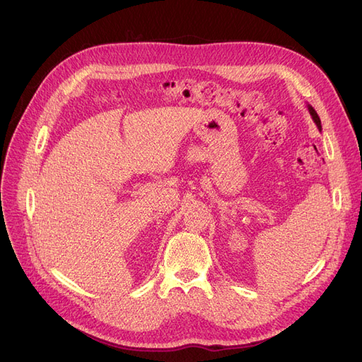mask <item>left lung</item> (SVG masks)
Wrapping results in <instances>:
<instances>
[{"instance_id": "left-lung-1", "label": "left lung", "mask_w": 362, "mask_h": 362, "mask_svg": "<svg viewBox=\"0 0 362 362\" xmlns=\"http://www.w3.org/2000/svg\"><path fill=\"white\" fill-rule=\"evenodd\" d=\"M308 112H310V115H311V117H313V120H314V124L317 125V128H319V129L322 131V122H320V117H319V115H317V112H315L314 108H313V105H310V104H308Z\"/></svg>"}]
</instances>
